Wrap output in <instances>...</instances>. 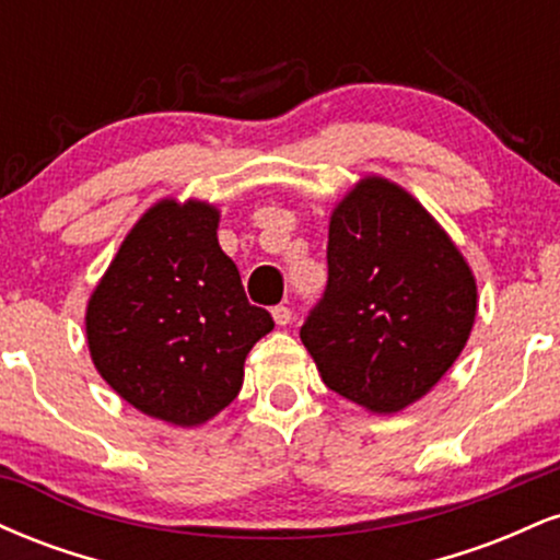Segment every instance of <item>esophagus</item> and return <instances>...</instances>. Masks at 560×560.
Wrapping results in <instances>:
<instances>
[{
	"label": "esophagus",
	"mask_w": 560,
	"mask_h": 560,
	"mask_svg": "<svg viewBox=\"0 0 560 560\" xmlns=\"http://www.w3.org/2000/svg\"><path fill=\"white\" fill-rule=\"evenodd\" d=\"M271 316L276 320V326H287L289 320H292V311H289L287 305H276L271 311Z\"/></svg>",
	"instance_id": "obj_1"
}]
</instances>
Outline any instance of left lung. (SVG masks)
I'll list each match as a JSON object with an SVG mask.
<instances>
[{
  "label": "left lung",
  "instance_id": "8db88e82",
  "mask_svg": "<svg viewBox=\"0 0 560 560\" xmlns=\"http://www.w3.org/2000/svg\"><path fill=\"white\" fill-rule=\"evenodd\" d=\"M329 284L300 329L324 384L371 413H400L458 361L477 279L434 215L363 176L329 218Z\"/></svg>",
  "mask_w": 560,
  "mask_h": 560
}]
</instances>
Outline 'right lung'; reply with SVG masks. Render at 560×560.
Instances as JSON below:
<instances>
[{
  "mask_svg": "<svg viewBox=\"0 0 560 560\" xmlns=\"http://www.w3.org/2000/svg\"><path fill=\"white\" fill-rule=\"evenodd\" d=\"M221 210L165 197L133 223L86 302L94 369L128 405L202 427L240 395L244 361L273 329L218 244Z\"/></svg>",
  "mask_w": 560,
  "mask_h": 560,
  "instance_id": "1",
  "label": "right lung"
}]
</instances>
